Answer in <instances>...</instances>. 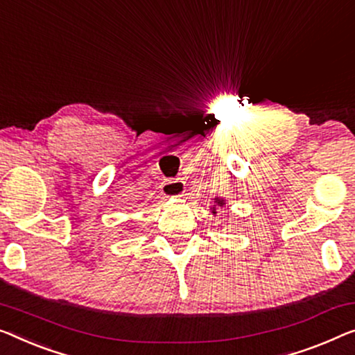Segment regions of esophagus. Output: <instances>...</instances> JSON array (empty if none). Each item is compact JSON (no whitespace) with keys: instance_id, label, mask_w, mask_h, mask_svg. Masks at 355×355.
<instances>
[{"instance_id":"esophagus-1","label":"esophagus","mask_w":355,"mask_h":355,"mask_svg":"<svg viewBox=\"0 0 355 355\" xmlns=\"http://www.w3.org/2000/svg\"><path fill=\"white\" fill-rule=\"evenodd\" d=\"M184 193V182L180 178L167 180L162 183V194L166 198H180Z\"/></svg>"}]
</instances>
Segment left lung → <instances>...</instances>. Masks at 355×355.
<instances>
[{
	"label": "left lung",
	"instance_id": "1",
	"mask_svg": "<svg viewBox=\"0 0 355 355\" xmlns=\"http://www.w3.org/2000/svg\"><path fill=\"white\" fill-rule=\"evenodd\" d=\"M214 207H211V214H216V207H223V205L226 204L225 202V200L223 199H221V198H215L214 199Z\"/></svg>",
	"mask_w": 355,
	"mask_h": 355
}]
</instances>
